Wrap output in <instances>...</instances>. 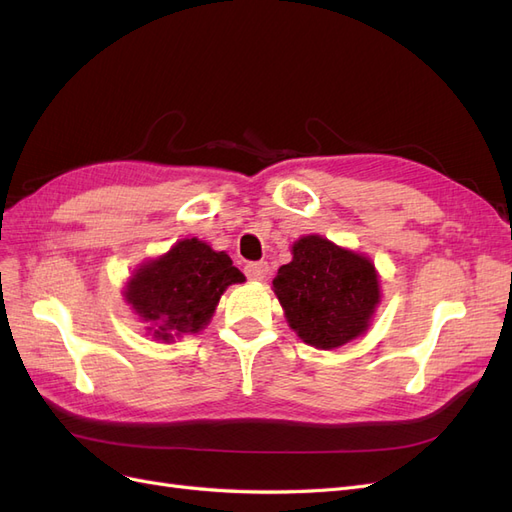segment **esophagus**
<instances>
[{"mask_svg": "<svg viewBox=\"0 0 512 512\" xmlns=\"http://www.w3.org/2000/svg\"><path fill=\"white\" fill-rule=\"evenodd\" d=\"M245 275L250 277V280H265V277L269 275V262H265V260L247 262V265H245Z\"/></svg>", "mask_w": 512, "mask_h": 512, "instance_id": "obj_1", "label": "esophagus"}]
</instances>
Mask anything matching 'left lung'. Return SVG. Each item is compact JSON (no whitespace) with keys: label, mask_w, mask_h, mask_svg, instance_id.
Wrapping results in <instances>:
<instances>
[{"label":"left lung","mask_w":512,"mask_h":512,"mask_svg":"<svg viewBox=\"0 0 512 512\" xmlns=\"http://www.w3.org/2000/svg\"><path fill=\"white\" fill-rule=\"evenodd\" d=\"M273 290L290 327L322 350L359 337L380 301L374 265L318 235L292 245V262L277 269Z\"/></svg>","instance_id":"8db88e82"}]
</instances>
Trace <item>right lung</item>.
I'll use <instances>...</instances> for the list:
<instances>
[{
    "label": "right lung",
    "instance_id": "obj_1",
    "mask_svg": "<svg viewBox=\"0 0 512 512\" xmlns=\"http://www.w3.org/2000/svg\"><path fill=\"white\" fill-rule=\"evenodd\" d=\"M245 282L224 252L198 239L179 241L130 280L128 303L158 339L196 333L211 320L224 290Z\"/></svg>",
    "mask_w": 512,
    "mask_h": 512
}]
</instances>
